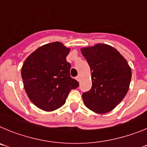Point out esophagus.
<instances>
[{
  "mask_svg": "<svg viewBox=\"0 0 147 147\" xmlns=\"http://www.w3.org/2000/svg\"><path fill=\"white\" fill-rule=\"evenodd\" d=\"M76 80H77L78 82H80V76H76Z\"/></svg>",
  "mask_w": 147,
  "mask_h": 147,
  "instance_id": "1",
  "label": "esophagus"
}]
</instances>
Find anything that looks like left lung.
Returning a JSON list of instances; mask_svg holds the SVG:
<instances>
[{"instance_id":"1","label":"left lung","mask_w":147,"mask_h":147,"mask_svg":"<svg viewBox=\"0 0 147 147\" xmlns=\"http://www.w3.org/2000/svg\"><path fill=\"white\" fill-rule=\"evenodd\" d=\"M82 54L91 71L92 87L82 93L85 106L97 113L113 110L127 94L132 72L124 57L106 44L83 48Z\"/></svg>"}]
</instances>
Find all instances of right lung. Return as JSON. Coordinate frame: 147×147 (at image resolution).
Returning a JSON list of instances; mask_svg holds the SVG:
<instances>
[{"label": "right lung", "instance_id": "obj_1", "mask_svg": "<svg viewBox=\"0 0 147 147\" xmlns=\"http://www.w3.org/2000/svg\"><path fill=\"white\" fill-rule=\"evenodd\" d=\"M70 49L54 42L38 48L23 65L21 76L31 102L45 111H53L65 103L70 91L80 84L70 75L66 60Z\"/></svg>", "mask_w": 147, "mask_h": 147}]
</instances>
